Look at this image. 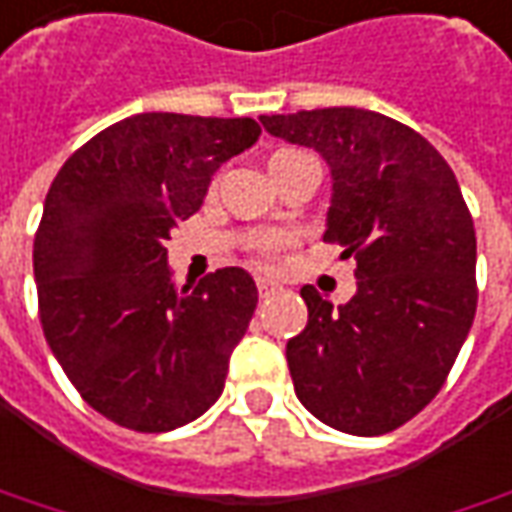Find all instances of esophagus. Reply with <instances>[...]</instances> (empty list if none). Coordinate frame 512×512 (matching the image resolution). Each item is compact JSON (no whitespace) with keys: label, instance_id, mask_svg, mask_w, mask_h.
<instances>
[{"label":"esophagus","instance_id":"34e87169","mask_svg":"<svg viewBox=\"0 0 512 512\" xmlns=\"http://www.w3.org/2000/svg\"><path fill=\"white\" fill-rule=\"evenodd\" d=\"M257 291H260V297H271L274 291H280V285L274 283V280H263V277H260V280H257Z\"/></svg>","mask_w":512,"mask_h":512}]
</instances>
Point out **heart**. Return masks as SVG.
<instances>
[{
  "instance_id": "heart-1",
  "label": "heart",
  "mask_w": 512,
  "mask_h": 512,
  "mask_svg": "<svg viewBox=\"0 0 512 512\" xmlns=\"http://www.w3.org/2000/svg\"><path fill=\"white\" fill-rule=\"evenodd\" d=\"M283 154V151H280ZM291 246V238L285 235V232H260L255 235L252 241H249V249H252V255L257 257V263H271V260H277L283 249Z\"/></svg>"
}]
</instances>
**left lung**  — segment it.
I'll list each match as a JSON object with an SVG mask.
<instances>
[{"label":"left lung","instance_id":"obj_1","mask_svg":"<svg viewBox=\"0 0 512 512\" xmlns=\"http://www.w3.org/2000/svg\"><path fill=\"white\" fill-rule=\"evenodd\" d=\"M271 137L322 154L333 176L325 243L356 260L358 291L333 308L300 294L308 325L285 347L294 392L330 429L375 437L446 384L476 314V232L454 170L415 128L378 111L260 117Z\"/></svg>","mask_w":512,"mask_h":512}]
</instances>
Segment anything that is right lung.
<instances>
[{
  "mask_svg": "<svg viewBox=\"0 0 512 512\" xmlns=\"http://www.w3.org/2000/svg\"><path fill=\"white\" fill-rule=\"evenodd\" d=\"M257 137L252 117L148 111L100 131L52 179L33 241L41 328L72 387L117 426L179 429L224 392L257 285L229 266L176 291L165 243Z\"/></svg>",
  "mask_w": 512,
  "mask_h": 512,
  "instance_id": "add662e5",
  "label": "right lung"
}]
</instances>
